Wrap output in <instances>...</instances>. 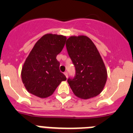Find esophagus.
Segmentation results:
<instances>
[{"mask_svg": "<svg viewBox=\"0 0 133 133\" xmlns=\"http://www.w3.org/2000/svg\"><path fill=\"white\" fill-rule=\"evenodd\" d=\"M64 74V75H65V76H66V78H68V73H67V72H65Z\"/></svg>", "mask_w": 133, "mask_h": 133, "instance_id": "1", "label": "esophagus"}]
</instances>
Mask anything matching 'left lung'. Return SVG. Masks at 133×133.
I'll return each instance as SVG.
<instances>
[{
	"label": "left lung",
	"instance_id": "obj_1",
	"mask_svg": "<svg viewBox=\"0 0 133 133\" xmlns=\"http://www.w3.org/2000/svg\"><path fill=\"white\" fill-rule=\"evenodd\" d=\"M66 46L76 70L75 77L67 80L73 93L82 99L99 95L106 84L107 71L93 42L83 35L72 36Z\"/></svg>",
	"mask_w": 133,
	"mask_h": 133
}]
</instances>
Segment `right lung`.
<instances>
[{
  "instance_id": "add662e5",
  "label": "right lung",
  "mask_w": 133,
  "mask_h": 133,
  "mask_svg": "<svg viewBox=\"0 0 133 133\" xmlns=\"http://www.w3.org/2000/svg\"><path fill=\"white\" fill-rule=\"evenodd\" d=\"M66 37L46 34L38 40L26 59L21 71L28 92L40 98L52 95L62 81L66 80L60 71L56 56L62 51Z\"/></svg>"
}]
</instances>
